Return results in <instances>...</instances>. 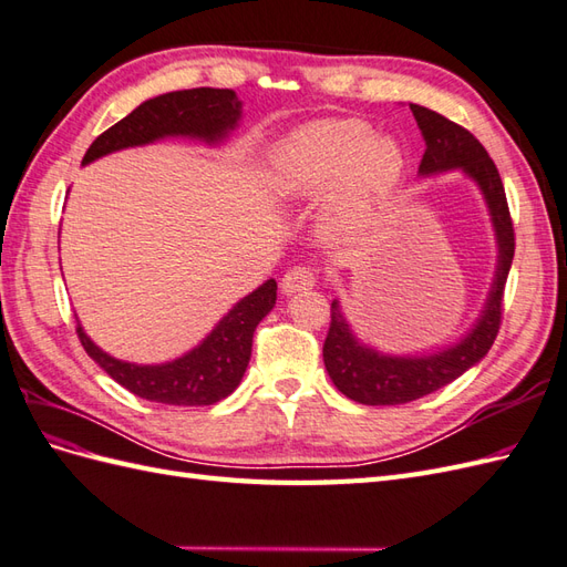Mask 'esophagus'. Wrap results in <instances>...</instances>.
Masks as SVG:
<instances>
[{
  "mask_svg": "<svg viewBox=\"0 0 567 567\" xmlns=\"http://www.w3.org/2000/svg\"><path fill=\"white\" fill-rule=\"evenodd\" d=\"M316 285V272L307 266H295L289 268L285 275H282V292L285 295H295V292H303V289H311Z\"/></svg>",
  "mask_w": 567,
  "mask_h": 567,
  "instance_id": "obj_1",
  "label": "esophagus"
}]
</instances>
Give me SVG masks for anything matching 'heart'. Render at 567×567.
Segmentation results:
<instances>
[{"label":"heart","mask_w":567,"mask_h":567,"mask_svg":"<svg viewBox=\"0 0 567 567\" xmlns=\"http://www.w3.org/2000/svg\"><path fill=\"white\" fill-rule=\"evenodd\" d=\"M404 174L395 138L375 136L367 122L323 120L289 134L270 159V184L285 198L330 196L323 231L359 241L381 223Z\"/></svg>","instance_id":"1"}]
</instances>
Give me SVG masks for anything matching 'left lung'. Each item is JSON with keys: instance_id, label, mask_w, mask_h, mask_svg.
Wrapping results in <instances>:
<instances>
[{"instance_id": "8db88e82", "label": "left lung", "mask_w": 567, "mask_h": 567, "mask_svg": "<svg viewBox=\"0 0 567 567\" xmlns=\"http://www.w3.org/2000/svg\"><path fill=\"white\" fill-rule=\"evenodd\" d=\"M422 128L426 151L419 174L462 169L482 188L498 239V268L491 295L476 326L467 338L429 357H390L361 344L340 311V303H330V328L323 342V361L330 381L342 395L359 404H404L424 398L478 364L496 340L503 318V292L507 272L515 256V229L498 167L486 148L467 128L445 120L443 114L422 105H410Z\"/></svg>"}]
</instances>
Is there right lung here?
Instances as JSON below:
<instances>
[{
  "instance_id": "1",
  "label": "right lung",
  "mask_w": 567,
  "mask_h": 567,
  "mask_svg": "<svg viewBox=\"0 0 567 567\" xmlns=\"http://www.w3.org/2000/svg\"><path fill=\"white\" fill-rule=\"evenodd\" d=\"M241 117V103L229 89L174 91L145 100L122 122L100 134L83 155V165L107 153L153 143L163 136H192L220 141ZM278 282L266 280L249 297L237 301L192 352L157 367H138L110 357L76 326L83 350L128 393L159 404L203 408L225 400L237 390L249 367L254 330L275 307Z\"/></svg>"
}]
</instances>
